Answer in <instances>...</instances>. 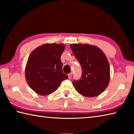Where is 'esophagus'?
<instances>
[{
  "label": "esophagus",
  "mask_w": 134,
  "mask_h": 134,
  "mask_svg": "<svg viewBox=\"0 0 134 134\" xmlns=\"http://www.w3.org/2000/svg\"><path fill=\"white\" fill-rule=\"evenodd\" d=\"M68 77H69V79H71V77H72V74H71V73H70V74H69V75H68Z\"/></svg>",
  "instance_id": "34e87169"
}]
</instances>
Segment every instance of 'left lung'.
Instances as JSON below:
<instances>
[{
  "label": "left lung",
  "mask_w": 134,
  "mask_h": 134,
  "mask_svg": "<svg viewBox=\"0 0 134 134\" xmlns=\"http://www.w3.org/2000/svg\"><path fill=\"white\" fill-rule=\"evenodd\" d=\"M70 48L82 69L81 79L72 81L75 90L86 97L99 95L107 87L110 78L106 55L98 47L89 44H71Z\"/></svg>",
  "instance_id": "obj_1"
}]
</instances>
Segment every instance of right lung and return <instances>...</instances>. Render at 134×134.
I'll list each match as a JSON object with an SVG mask.
<instances>
[{"instance_id":"obj_1","label":"right lung","mask_w":134,"mask_h":134,"mask_svg":"<svg viewBox=\"0 0 134 134\" xmlns=\"http://www.w3.org/2000/svg\"><path fill=\"white\" fill-rule=\"evenodd\" d=\"M64 44L45 43L38 47L29 56L25 69L28 85L41 95H48L59 88L62 81L68 79L63 72L60 57Z\"/></svg>"}]
</instances>
